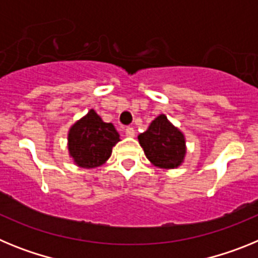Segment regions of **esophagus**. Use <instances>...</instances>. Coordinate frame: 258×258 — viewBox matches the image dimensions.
<instances>
[{
    "label": "esophagus",
    "instance_id": "obj_1",
    "mask_svg": "<svg viewBox=\"0 0 258 258\" xmlns=\"http://www.w3.org/2000/svg\"><path fill=\"white\" fill-rule=\"evenodd\" d=\"M125 134H126L127 137H134V134H136V131H134V127H132V126H126V127H125Z\"/></svg>",
    "mask_w": 258,
    "mask_h": 258
}]
</instances>
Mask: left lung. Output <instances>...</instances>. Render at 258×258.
I'll return each mask as SVG.
<instances>
[{
  "instance_id": "1",
  "label": "left lung",
  "mask_w": 258,
  "mask_h": 258,
  "mask_svg": "<svg viewBox=\"0 0 258 258\" xmlns=\"http://www.w3.org/2000/svg\"><path fill=\"white\" fill-rule=\"evenodd\" d=\"M146 156L159 168L172 169L183 161L186 147L184 137L164 115L157 116L149 129L138 136Z\"/></svg>"
}]
</instances>
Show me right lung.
Masks as SVG:
<instances>
[{
  "label": "right lung",
  "mask_w": 258,
  "mask_h": 258,
  "mask_svg": "<svg viewBox=\"0 0 258 258\" xmlns=\"http://www.w3.org/2000/svg\"><path fill=\"white\" fill-rule=\"evenodd\" d=\"M118 141L115 126L102 121L94 109H90L70 129L68 150L77 165L95 168L111 156L112 147Z\"/></svg>",
  "instance_id": "1"
}]
</instances>
